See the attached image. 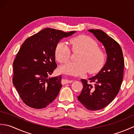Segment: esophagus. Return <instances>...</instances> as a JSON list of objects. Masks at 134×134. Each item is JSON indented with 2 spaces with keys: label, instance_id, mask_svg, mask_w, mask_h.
Listing matches in <instances>:
<instances>
[{
  "label": "esophagus",
  "instance_id": "esophagus-1",
  "mask_svg": "<svg viewBox=\"0 0 134 134\" xmlns=\"http://www.w3.org/2000/svg\"><path fill=\"white\" fill-rule=\"evenodd\" d=\"M72 82V80H71V79L65 78L64 79H63V81H62V83H63V84H67V83H71Z\"/></svg>",
  "mask_w": 134,
  "mask_h": 134
}]
</instances>
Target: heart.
Returning <instances> with one entry per match:
<instances>
[{
	"mask_svg": "<svg viewBox=\"0 0 134 134\" xmlns=\"http://www.w3.org/2000/svg\"><path fill=\"white\" fill-rule=\"evenodd\" d=\"M70 43L73 51H79L78 62H70L60 67V71L74 75H80L87 71L91 74L98 72L103 67L106 59V54L99 48L98 42L90 37L81 35L70 39ZM55 57L60 63L69 61L71 49L64 41L57 44Z\"/></svg>",
	"mask_w": 134,
	"mask_h": 134,
	"instance_id": "1",
	"label": "heart"
}]
</instances>
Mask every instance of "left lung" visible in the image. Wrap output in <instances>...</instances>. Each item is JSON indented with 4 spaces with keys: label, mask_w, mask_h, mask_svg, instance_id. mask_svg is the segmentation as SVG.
<instances>
[{
    "label": "left lung",
    "mask_w": 134,
    "mask_h": 134,
    "mask_svg": "<svg viewBox=\"0 0 134 134\" xmlns=\"http://www.w3.org/2000/svg\"><path fill=\"white\" fill-rule=\"evenodd\" d=\"M88 31L104 45L107 60L100 71L89 79L90 82L81 79L83 87L78 99L88 110H97L106 107L118 95L123 81L124 60L121 48L115 40L101 30Z\"/></svg>",
    "instance_id": "8db88e82"
}]
</instances>
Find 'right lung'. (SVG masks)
I'll list each match as a JSON object with an SVG mask.
<instances>
[{
	"label": "right lung",
	"mask_w": 134,
	"mask_h": 134,
	"mask_svg": "<svg viewBox=\"0 0 134 134\" xmlns=\"http://www.w3.org/2000/svg\"><path fill=\"white\" fill-rule=\"evenodd\" d=\"M75 32L45 28L22 45L13 62V83L27 106L42 109L58 96L62 76L50 77L57 67L55 48L61 39Z\"/></svg>",
	"instance_id": "1"
}]
</instances>
